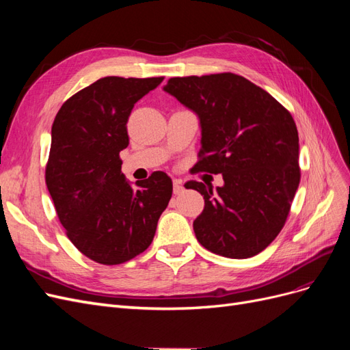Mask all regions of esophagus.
I'll return each instance as SVG.
<instances>
[{
    "label": "esophagus",
    "mask_w": 350,
    "mask_h": 350,
    "mask_svg": "<svg viewBox=\"0 0 350 350\" xmlns=\"http://www.w3.org/2000/svg\"><path fill=\"white\" fill-rule=\"evenodd\" d=\"M184 191H185V188L181 184V181H174V194L175 196H181Z\"/></svg>",
    "instance_id": "esophagus-1"
}]
</instances>
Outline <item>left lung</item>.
<instances>
[{"label":"left lung","instance_id":"8db88e82","mask_svg":"<svg viewBox=\"0 0 350 350\" xmlns=\"http://www.w3.org/2000/svg\"><path fill=\"white\" fill-rule=\"evenodd\" d=\"M163 90L198 116L197 171L224 176L216 191L185 184L204 196L193 224L198 242L228 258L257 256L284 226L299 185V137L291 112L234 72L172 77Z\"/></svg>","mask_w":350,"mask_h":350}]
</instances>
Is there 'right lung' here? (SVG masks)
I'll list each match as a JSON object with an SVG mask.
<instances>
[{
	"label": "right lung",
	"instance_id": "add662e5",
	"mask_svg": "<svg viewBox=\"0 0 350 350\" xmlns=\"http://www.w3.org/2000/svg\"><path fill=\"white\" fill-rule=\"evenodd\" d=\"M163 77H103L72 94L51 130L48 191L68 239L88 258L115 266L149 248L172 197V181L154 172L133 188L121 172L126 121Z\"/></svg>",
	"mask_w": 350,
	"mask_h": 350
}]
</instances>
